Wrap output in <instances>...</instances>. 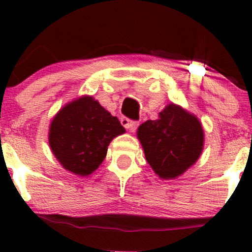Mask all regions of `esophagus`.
Returning <instances> with one entry per match:
<instances>
[{
	"label": "esophagus",
	"mask_w": 252,
	"mask_h": 252,
	"mask_svg": "<svg viewBox=\"0 0 252 252\" xmlns=\"http://www.w3.org/2000/svg\"><path fill=\"white\" fill-rule=\"evenodd\" d=\"M121 123H122V126H124V128L129 129L131 132H134L135 130L137 129V126H138L137 121H132V120H130V118H128V117H122V118H121Z\"/></svg>",
	"instance_id": "esophagus-1"
}]
</instances>
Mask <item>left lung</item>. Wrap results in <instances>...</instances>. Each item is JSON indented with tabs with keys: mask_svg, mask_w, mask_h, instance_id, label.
Masks as SVG:
<instances>
[{
	"mask_svg": "<svg viewBox=\"0 0 252 252\" xmlns=\"http://www.w3.org/2000/svg\"><path fill=\"white\" fill-rule=\"evenodd\" d=\"M137 136L150 167L162 179H174L189 169L204 144L198 118L174 104L161 111L158 120L141 124Z\"/></svg>",
	"mask_w": 252,
	"mask_h": 252,
	"instance_id": "left-lung-1",
	"label": "left lung"
}]
</instances>
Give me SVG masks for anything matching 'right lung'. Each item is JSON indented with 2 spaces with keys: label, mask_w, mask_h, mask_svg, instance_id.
Masks as SVG:
<instances>
[{
  "label": "right lung",
  "mask_w": 252,
  "mask_h": 252,
  "mask_svg": "<svg viewBox=\"0 0 252 252\" xmlns=\"http://www.w3.org/2000/svg\"><path fill=\"white\" fill-rule=\"evenodd\" d=\"M124 131L117 117L92 97H83L67 104L52 121L50 146L63 168L85 176L98 168L112 138Z\"/></svg>",
  "instance_id": "1"
}]
</instances>
